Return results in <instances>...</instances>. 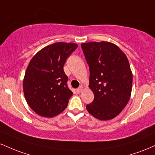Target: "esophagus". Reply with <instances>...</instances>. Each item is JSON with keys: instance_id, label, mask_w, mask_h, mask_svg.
Segmentation results:
<instances>
[{"instance_id": "1", "label": "esophagus", "mask_w": 155, "mask_h": 155, "mask_svg": "<svg viewBox=\"0 0 155 155\" xmlns=\"http://www.w3.org/2000/svg\"><path fill=\"white\" fill-rule=\"evenodd\" d=\"M83 89H84L83 86H79V88H78L77 90H76V91H77L78 93H80V92H81V91H82Z\"/></svg>"}]
</instances>
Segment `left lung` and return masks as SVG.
<instances>
[{"mask_svg":"<svg viewBox=\"0 0 155 155\" xmlns=\"http://www.w3.org/2000/svg\"><path fill=\"white\" fill-rule=\"evenodd\" d=\"M81 47L90 68L89 87L94 93L87 110L99 120H111L130 98L133 74L127 56L111 42H88Z\"/></svg>","mask_w":155,"mask_h":155,"instance_id":"left-lung-1","label":"left lung"}]
</instances>
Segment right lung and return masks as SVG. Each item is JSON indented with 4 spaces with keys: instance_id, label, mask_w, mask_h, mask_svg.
I'll list each match as a JSON object with an SVG mask.
<instances>
[{
    "instance_id": "obj_1",
    "label": "right lung",
    "mask_w": 155,
    "mask_h": 155,
    "mask_svg": "<svg viewBox=\"0 0 155 155\" xmlns=\"http://www.w3.org/2000/svg\"><path fill=\"white\" fill-rule=\"evenodd\" d=\"M77 47L75 43L52 44L38 51L28 64L23 92L28 104L39 116L51 118L66 108L73 92L67 86L63 65Z\"/></svg>"
}]
</instances>
